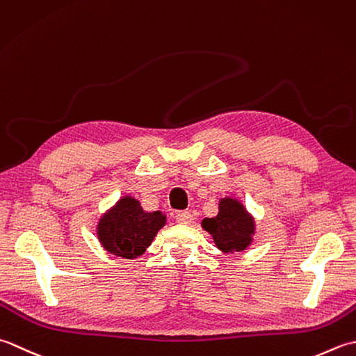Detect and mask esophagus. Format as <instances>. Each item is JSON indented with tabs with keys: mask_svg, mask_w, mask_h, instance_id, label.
Instances as JSON below:
<instances>
[{
	"mask_svg": "<svg viewBox=\"0 0 356 356\" xmlns=\"http://www.w3.org/2000/svg\"><path fill=\"white\" fill-rule=\"evenodd\" d=\"M175 218L179 224H191L193 221V216L191 212H188V210H181V212L177 213Z\"/></svg>",
	"mask_w": 356,
	"mask_h": 356,
	"instance_id": "obj_1",
	"label": "esophagus"
}]
</instances>
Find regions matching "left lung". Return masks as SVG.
<instances>
[{"label": "left lung", "instance_id": "obj_1", "mask_svg": "<svg viewBox=\"0 0 356 356\" xmlns=\"http://www.w3.org/2000/svg\"><path fill=\"white\" fill-rule=\"evenodd\" d=\"M220 212L213 218H204L201 226L212 235L221 252L234 253L245 250L255 235V221L245 207L234 198L220 200Z\"/></svg>", "mask_w": 356, "mask_h": 356}]
</instances>
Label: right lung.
I'll return each mask as SVG.
<instances>
[{
  "label": "right lung",
  "instance_id": "obj_1",
  "mask_svg": "<svg viewBox=\"0 0 356 356\" xmlns=\"http://www.w3.org/2000/svg\"><path fill=\"white\" fill-rule=\"evenodd\" d=\"M164 224L163 212H146L138 200L122 197L101 216L97 235L108 253L134 259L146 252Z\"/></svg>",
  "mask_w": 356,
  "mask_h": 356
}]
</instances>
